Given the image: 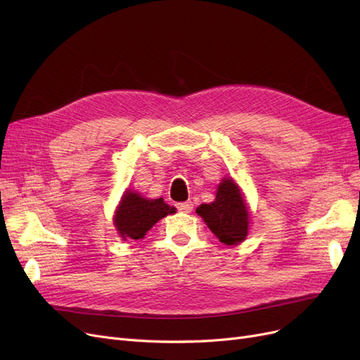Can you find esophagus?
I'll use <instances>...</instances> for the list:
<instances>
[{
	"label": "esophagus",
	"mask_w": 360,
	"mask_h": 360,
	"mask_svg": "<svg viewBox=\"0 0 360 360\" xmlns=\"http://www.w3.org/2000/svg\"><path fill=\"white\" fill-rule=\"evenodd\" d=\"M177 210L181 213H191L193 210V204H192V201L180 202V204H177Z\"/></svg>",
	"instance_id": "1"
}]
</instances>
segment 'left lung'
<instances>
[{
	"mask_svg": "<svg viewBox=\"0 0 360 360\" xmlns=\"http://www.w3.org/2000/svg\"><path fill=\"white\" fill-rule=\"evenodd\" d=\"M197 213L221 243L237 245L248 236V207L240 189L231 179H224L217 188L216 200L210 204H201Z\"/></svg>",
	"mask_w": 360,
	"mask_h": 360,
	"instance_id": "8db88e82",
	"label": "left lung"
}]
</instances>
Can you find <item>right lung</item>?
I'll return each instance as SVG.
<instances>
[{"label": "right lung", "instance_id": "right-lung-1", "mask_svg": "<svg viewBox=\"0 0 360 360\" xmlns=\"http://www.w3.org/2000/svg\"><path fill=\"white\" fill-rule=\"evenodd\" d=\"M176 209L169 207L162 198L147 200L136 192H126L115 213L117 231L123 238H143L146 233L162 217L174 213Z\"/></svg>", "mask_w": 360, "mask_h": 360}]
</instances>
